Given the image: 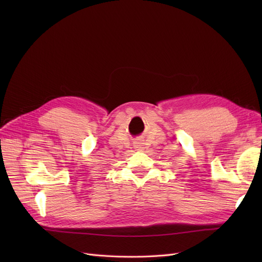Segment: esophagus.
I'll list each match as a JSON object with an SVG mask.
<instances>
[{"label": "esophagus", "instance_id": "esophagus-1", "mask_svg": "<svg viewBox=\"0 0 262 262\" xmlns=\"http://www.w3.org/2000/svg\"><path fill=\"white\" fill-rule=\"evenodd\" d=\"M137 144H138V145H136V147H137L138 149H142V148H143V146H142L141 144H139V143H137Z\"/></svg>", "mask_w": 262, "mask_h": 262}]
</instances>
